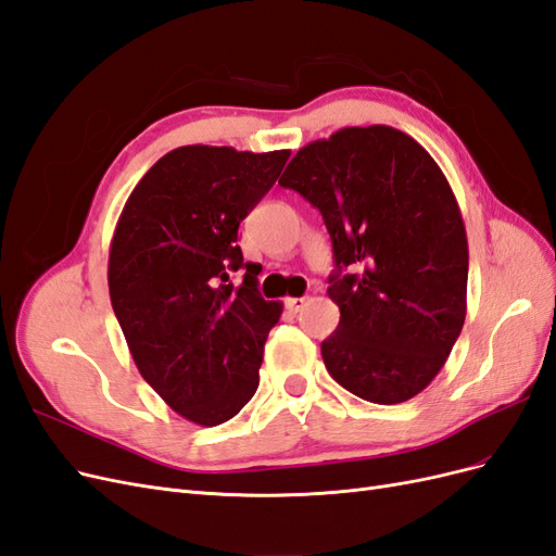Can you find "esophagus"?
Instances as JSON below:
<instances>
[{
    "label": "esophagus",
    "mask_w": 556,
    "mask_h": 556,
    "mask_svg": "<svg viewBox=\"0 0 556 556\" xmlns=\"http://www.w3.org/2000/svg\"><path fill=\"white\" fill-rule=\"evenodd\" d=\"M304 306H306L304 296H288V299H285V308H288L290 313H299Z\"/></svg>",
    "instance_id": "obj_1"
}]
</instances>
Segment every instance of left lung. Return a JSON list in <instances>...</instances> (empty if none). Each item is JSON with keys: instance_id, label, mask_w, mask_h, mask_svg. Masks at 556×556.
Wrapping results in <instances>:
<instances>
[{"instance_id": "1", "label": "left lung", "mask_w": 556, "mask_h": 556, "mask_svg": "<svg viewBox=\"0 0 556 556\" xmlns=\"http://www.w3.org/2000/svg\"><path fill=\"white\" fill-rule=\"evenodd\" d=\"M278 182L331 237L327 294L341 319L323 341L329 376L382 406L413 399L466 317V229L441 166L394 127H345L301 148Z\"/></svg>"}]
</instances>
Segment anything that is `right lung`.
Listing matches in <instances>:
<instances>
[{
  "instance_id": "obj_1",
  "label": "right lung",
  "mask_w": 556,
  "mask_h": 556,
  "mask_svg": "<svg viewBox=\"0 0 556 556\" xmlns=\"http://www.w3.org/2000/svg\"><path fill=\"white\" fill-rule=\"evenodd\" d=\"M290 150L182 146L150 166L115 225L109 292L131 359L169 406L223 425L257 392L280 301L257 292L239 225L274 188ZM247 268L244 282L228 276Z\"/></svg>"
}]
</instances>
